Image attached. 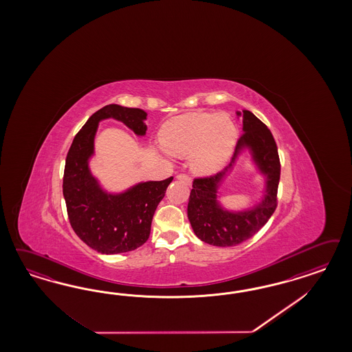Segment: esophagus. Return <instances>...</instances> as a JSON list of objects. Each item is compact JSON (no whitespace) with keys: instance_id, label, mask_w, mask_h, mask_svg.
<instances>
[{"instance_id":"obj_1","label":"esophagus","mask_w":352,"mask_h":352,"mask_svg":"<svg viewBox=\"0 0 352 352\" xmlns=\"http://www.w3.org/2000/svg\"><path fill=\"white\" fill-rule=\"evenodd\" d=\"M175 179H178V181H183L184 183H187L188 186H191L192 184L191 178H190L187 174H178V175L175 177Z\"/></svg>"}]
</instances>
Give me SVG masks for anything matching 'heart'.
Returning <instances> with one entry per match:
<instances>
[{"label": "heart", "instance_id": "1", "mask_svg": "<svg viewBox=\"0 0 352 352\" xmlns=\"http://www.w3.org/2000/svg\"><path fill=\"white\" fill-rule=\"evenodd\" d=\"M161 144L171 156L190 157L197 175H213L234 152L237 129L227 115L191 113L169 120L161 130Z\"/></svg>", "mask_w": 352, "mask_h": 352}]
</instances>
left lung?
Here are the masks:
<instances>
[{
  "mask_svg": "<svg viewBox=\"0 0 352 352\" xmlns=\"http://www.w3.org/2000/svg\"><path fill=\"white\" fill-rule=\"evenodd\" d=\"M243 116V131L232 160L224 170L208 178L195 179L188 199L187 215L195 234L206 244L236 246L256 234L276 209L280 181V160L276 142L266 125L250 111L236 112ZM248 150L256 169L265 178L261 200L243 211L226 210L219 201V188L233 170L239 156Z\"/></svg>",
  "mask_w": 352,
  "mask_h": 352,
  "instance_id": "left-lung-1",
  "label": "left lung"
}]
</instances>
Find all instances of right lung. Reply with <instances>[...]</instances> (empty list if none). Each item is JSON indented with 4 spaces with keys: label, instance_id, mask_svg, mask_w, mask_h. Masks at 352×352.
Segmentation results:
<instances>
[{
    "label": "right lung",
    "instance_id": "add662e5",
    "mask_svg": "<svg viewBox=\"0 0 352 352\" xmlns=\"http://www.w3.org/2000/svg\"><path fill=\"white\" fill-rule=\"evenodd\" d=\"M113 118L135 135L147 131V113L139 108L108 104L96 111L76 134L65 159L63 196L69 223L86 245L102 254L126 253L148 240L157 205L173 177L164 181L139 182L122 192H108L93 175L89 161L100 121Z\"/></svg>",
    "mask_w": 352,
    "mask_h": 352
}]
</instances>
